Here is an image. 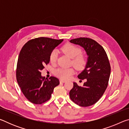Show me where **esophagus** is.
<instances>
[{
  "label": "esophagus",
  "instance_id": "esophagus-1",
  "mask_svg": "<svg viewBox=\"0 0 129 129\" xmlns=\"http://www.w3.org/2000/svg\"><path fill=\"white\" fill-rule=\"evenodd\" d=\"M60 82L61 83H64L66 82V80H62V79H60Z\"/></svg>",
  "mask_w": 129,
  "mask_h": 129
}]
</instances>
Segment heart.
I'll use <instances>...</instances> for the list:
<instances>
[{
  "instance_id": "heart-1",
  "label": "heart",
  "mask_w": 129,
  "mask_h": 129,
  "mask_svg": "<svg viewBox=\"0 0 129 129\" xmlns=\"http://www.w3.org/2000/svg\"><path fill=\"white\" fill-rule=\"evenodd\" d=\"M62 51L69 57L72 58V64L78 70H81L85 67L87 64L86 57L81 53V49L71 43H66L61 47ZM57 59V52L56 49L51 51L49 55V60L52 64H54ZM74 73V69L72 68H60L54 71V75L62 79H68Z\"/></svg>"
}]
</instances>
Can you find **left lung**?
Segmentation results:
<instances>
[{
    "label": "left lung",
    "instance_id": "1",
    "mask_svg": "<svg viewBox=\"0 0 129 129\" xmlns=\"http://www.w3.org/2000/svg\"><path fill=\"white\" fill-rule=\"evenodd\" d=\"M70 42L84 48L88 56L85 68L78 76V78L86 81L83 86L73 82L70 98L80 106L93 105L101 99L108 85L111 68L108 56L104 48L91 39L80 38L72 39Z\"/></svg>",
    "mask_w": 129,
    "mask_h": 129
}]
</instances>
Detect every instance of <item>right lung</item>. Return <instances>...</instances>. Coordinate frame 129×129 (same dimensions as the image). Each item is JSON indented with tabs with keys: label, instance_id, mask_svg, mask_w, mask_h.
<instances>
[{
	"label": "right lung",
	"instance_id": "1",
	"mask_svg": "<svg viewBox=\"0 0 129 129\" xmlns=\"http://www.w3.org/2000/svg\"><path fill=\"white\" fill-rule=\"evenodd\" d=\"M63 39L48 38L31 39L22 47L16 67V80L23 94L34 104H42L51 99L53 89L60 84L59 80L51 76H41L40 71L49 62V55Z\"/></svg>",
	"mask_w": 129,
	"mask_h": 129
}]
</instances>
